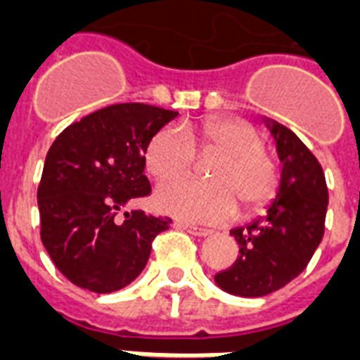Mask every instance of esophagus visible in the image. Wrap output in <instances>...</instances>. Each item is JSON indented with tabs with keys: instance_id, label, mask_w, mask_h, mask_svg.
<instances>
[{
	"instance_id": "34e87169",
	"label": "esophagus",
	"mask_w": 360,
	"mask_h": 360,
	"mask_svg": "<svg viewBox=\"0 0 360 360\" xmlns=\"http://www.w3.org/2000/svg\"><path fill=\"white\" fill-rule=\"evenodd\" d=\"M175 229L186 230V232H188V234L200 236V238H204V236H210V234H211V230H207V229H200V226H194V224L183 223V221H175Z\"/></svg>"
}]
</instances>
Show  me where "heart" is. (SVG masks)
<instances>
[{"mask_svg": "<svg viewBox=\"0 0 360 360\" xmlns=\"http://www.w3.org/2000/svg\"><path fill=\"white\" fill-rule=\"evenodd\" d=\"M219 153L207 177L162 183L155 191V207L188 223H224L236 215L260 211L278 191V168L253 126L241 119L213 117L198 130L166 126L156 131L145 149V166L156 179H169L192 168L196 148Z\"/></svg>", "mask_w": 360, "mask_h": 360, "instance_id": "heart-1", "label": "heart"}]
</instances>
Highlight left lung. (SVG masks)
Segmentation results:
<instances>
[{
    "instance_id": "left-lung-1",
    "label": "left lung",
    "mask_w": 360,
    "mask_h": 360,
    "mask_svg": "<svg viewBox=\"0 0 360 360\" xmlns=\"http://www.w3.org/2000/svg\"><path fill=\"white\" fill-rule=\"evenodd\" d=\"M279 162L276 200L266 215L230 230L240 245V257L215 276V283L236 296H266L304 271L325 234L328 191L319 160L295 131L264 119Z\"/></svg>"
}]
</instances>
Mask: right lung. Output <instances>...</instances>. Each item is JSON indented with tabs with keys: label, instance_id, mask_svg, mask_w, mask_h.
<instances>
[{
	"label": "right lung",
	"instance_id": "1",
	"mask_svg": "<svg viewBox=\"0 0 360 360\" xmlns=\"http://www.w3.org/2000/svg\"><path fill=\"white\" fill-rule=\"evenodd\" d=\"M177 111L115 103L82 117L46 153L37 188L41 241L71 283L115 292L143 271L156 236L172 219L120 210L150 192L145 149Z\"/></svg>",
	"mask_w": 360,
	"mask_h": 360
}]
</instances>
